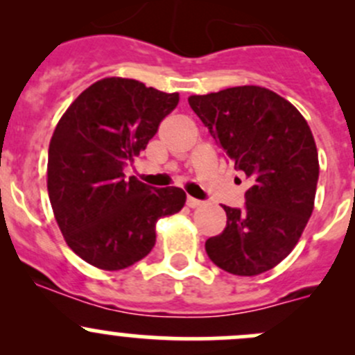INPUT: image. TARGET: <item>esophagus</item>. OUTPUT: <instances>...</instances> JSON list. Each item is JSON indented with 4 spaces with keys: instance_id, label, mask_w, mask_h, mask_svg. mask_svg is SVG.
<instances>
[{
    "instance_id": "obj_1",
    "label": "esophagus",
    "mask_w": 355,
    "mask_h": 355,
    "mask_svg": "<svg viewBox=\"0 0 355 355\" xmlns=\"http://www.w3.org/2000/svg\"><path fill=\"white\" fill-rule=\"evenodd\" d=\"M200 204H202V200H199V199H196V198H191V196H189V198H187V206L189 207H199Z\"/></svg>"
}]
</instances>
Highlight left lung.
Listing matches in <instances>:
<instances>
[{"label":"left lung","instance_id":"left-lung-1","mask_svg":"<svg viewBox=\"0 0 355 355\" xmlns=\"http://www.w3.org/2000/svg\"><path fill=\"white\" fill-rule=\"evenodd\" d=\"M189 105L252 184L244 206H223L227 227L207 239V256L232 275L264 273L292 252L313 213L320 163L309 125L259 85L191 96Z\"/></svg>","mask_w":355,"mask_h":355}]
</instances>
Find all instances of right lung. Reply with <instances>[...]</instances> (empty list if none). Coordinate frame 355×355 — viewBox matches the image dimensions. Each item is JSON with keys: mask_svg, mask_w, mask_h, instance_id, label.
<instances>
[{"mask_svg": "<svg viewBox=\"0 0 355 355\" xmlns=\"http://www.w3.org/2000/svg\"><path fill=\"white\" fill-rule=\"evenodd\" d=\"M177 105V92L110 77L85 89L56 125L49 200L68 247L85 263L108 271L132 266L155 247L156 221L184 207L182 189L123 173Z\"/></svg>", "mask_w": 355, "mask_h": 355, "instance_id": "obj_1", "label": "right lung"}]
</instances>
